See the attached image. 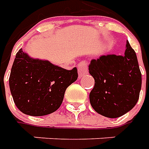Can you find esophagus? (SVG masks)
Wrapping results in <instances>:
<instances>
[{"label":"esophagus","instance_id":"34e87169","mask_svg":"<svg viewBox=\"0 0 149 149\" xmlns=\"http://www.w3.org/2000/svg\"><path fill=\"white\" fill-rule=\"evenodd\" d=\"M79 77H82L88 73V63L86 61H81L77 65Z\"/></svg>","mask_w":149,"mask_h":149}]
</instances>
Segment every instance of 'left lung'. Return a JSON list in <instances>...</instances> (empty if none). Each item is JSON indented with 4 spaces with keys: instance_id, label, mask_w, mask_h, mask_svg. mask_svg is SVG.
I'll use <instances>...</instances> for the list:
<instances>
[{
    "instance_id": "8db88e82",
    "label": "left lung",
    "mask_w": 149,
    "mask_h": 149,
    "mask_svg": "<svg viewBox=\"0 0 149 149\" xmlns=\"http://www.w3.org/2000/svg\"><path fill=\"white\" fill-rule=\"evenodd\" d=\"M88 70L95 80L89 94L93 109L109 118H117L137 103L141 72L136 54L127 40L125 56H101L92 60Z\"/></svg>"
}]
</instances>
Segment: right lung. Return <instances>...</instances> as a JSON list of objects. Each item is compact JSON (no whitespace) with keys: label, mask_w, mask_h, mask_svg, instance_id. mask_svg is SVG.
<instances>
[{"label":"right lung","mask_w":149,"mask_h":149,"mask_svg":"<svg viewBox=\"0 0 149 149\" xmlns=\"http://www.w3.org/2000/svg\"><path fill=\"white\" fill-rule=\"evenodd\" d=\"M77 77L76 67L67 70L48 61L31 58L21 49L12 66L9 88L18 109L40 116L58 109L66 88Z\"/></svg>","instance_id":"1"}]
</instances>
